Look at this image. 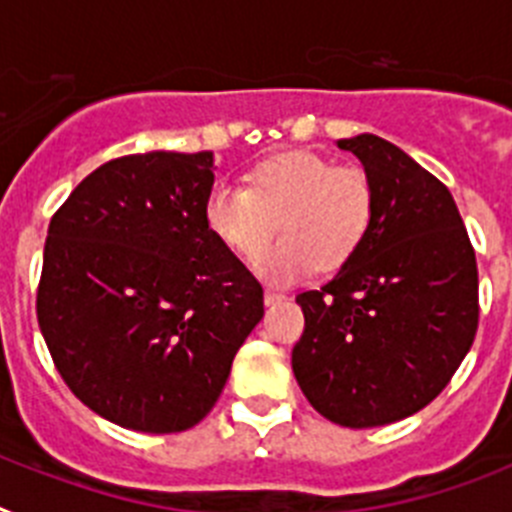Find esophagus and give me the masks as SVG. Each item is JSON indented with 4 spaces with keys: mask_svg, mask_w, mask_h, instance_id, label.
<instances>
[{
    "mask_svg": "<svg viewBox=\"0 0 512 512\" xmlns=\"http://www.w3.org/2000/svg\"><path fill=\"white\" fill-rule=\"evenodd\" d=\"M286 301V293H278V291H265V306H273V304H281Z\"/></svg>",
    "mask_w": 512,
    "mask_h": 512,
    "instance_id": "obj_1",
    "label": "esophagus"
}]
</instances>
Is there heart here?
I'll return each instance as SVG.
<instances>
[{"label":"heart","instance_id":"b5f03b06","mask_svg":"<svg viewBox=\"0 0 512 512\" xmlns=\"http://www.w3.org/2000/svg\"><path fill=\"white\" fill-rule=\"evenodd\" d=\"M208 231L242 262L255 265L283 231L262 275L293 281L309 270L332 273L355 257L373 219L371 177L314 151H283L244 177V190L216 185L203 206Z\"/></svg>","mask_w":512,"mask_h":512}]
</instances>
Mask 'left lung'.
Masks as SVG:
<instances>
[{"label":"left lung","mask_w":512,"mask_h":512,"mask_svg":"<svg viewBox=\"0 0 512 512\" xmlns=\"http://www.w3.org/2000/svg\"><path fill=\"white\" fill-rule=\"evenodd\" d=\"M373 185L363 247L319 291H304L291 366L311 407L342 428H379L433 402L479 322L477 257L438 177L399 146L340 139Z\"/></svg>","instance_id":"8db88e82"}]
</instances>
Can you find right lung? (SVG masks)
Returning a JSON list of instances; mask_svg holds the SVG:
<instances>
[{
	"mask_svg": "<svg viewBox=\"0 0 512 512\" xmlns=\"http://www.w3.org/2000/svg\"><path fill=\"white\" fill-rule=\"evenodd\" d=\"M213 154L146 151L84 177L53 213L38 324L74 397L139 433H180L219 399L262 286L208 231Z\"/></svg>",
	"mask_w": 512,
	"mask_h": 512,
	"instance_id": "obj_1",
	"label": "right lung"
}]
</instances>
